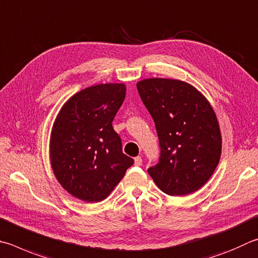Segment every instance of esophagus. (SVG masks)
I'll use <instances>...</instances> for the list:
<instances>
[{
	"instance_id": "1",
	"label": "esophagus",
	"mask_w": 258,
	"mask_h": 258,
	"mask_svg": "<svg viewBox=\"0 0 258 258\" xmlns=\"http://www.w3.org/2000/svg\"><path fill=\"white\" fill-rule=\"evenodd\" d=\"M134 163H135V166H141V165H142V158L140 157V156L135 157V159H134Z\"/></svg>"
}]
</instances>
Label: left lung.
Masks as SVG:
<instances>
[{
    "label": "left lung",
    "instance_id": "obj_1",
    "mask_svg": "<svg viewBox=\"0 0 258 258\" xmlns=\"http://www.w3.org/2000/svg\"><path fill=\"white\" fill-rule=\"evenodd\" d=\"M137 87L154 120L160 147L149 175L168 195L198 190L221 156V133L212 107L193 86L179 80L145 79Z\"/></svg>",
    "mask_w": 258,
    "mask_h": 258
}]
</instances>
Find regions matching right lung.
<instances>
[{
  "mask_svg": "<svg viewBox=\"0 0 258 258\" xmlns=\"http://www.w3.org/2000/svg\"><path fill=\"white\" fill-rule=\"evenodd\" d=\"M121 83L89 87L65 102L50 135V163L64 189L86 202L105 200L134 160L123 153L113 120L125 99Z\"/></svg>",
  "mask_w": 258,
  "mask_h": 258,
  "instance_id": "1",
  "label": "right lung"
}]
</instances>
